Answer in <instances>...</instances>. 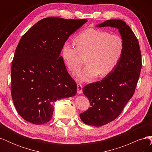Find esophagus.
Here are the masks:
<instances>
[{
  "label": "esophagus",
  "mask_w": 152,
  "mask_h": 152,
  "mask_svg": "<svg viewBox=\"0 0 152 152\" xmlns=\"http://www.w3.org/2000/svg\"><path fill=\"white\" fill-rule=\"evenodd\" d=\"M82 93V86L81 85L77 86V93L81 94Z\"/></svg>",
  "instance_id": "esophagus-1"
}]
</instances>
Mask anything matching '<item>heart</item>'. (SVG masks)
I'll return each mask as SVG.
<instances>
[{
	"instance_id": "heart-1",
	"label": "heart",
	"mask_w": 152,
	"mask_h": 152,
	"mask_svg": "<svg viewBox=\"0 0 152 152\" xmlns=\"http://www.w3.org/2000/svg\"><path fill=\"white\" fill-rule=\"evenodd\" d=\"M77 48L68 42L63 44L61 58L72 73L79 70L86 56L87 65L78 72L80 80L88 81L98 75L104 77L111 73L120 61L124 44L118 35L94 28H88L75 39Z\"/></svg>"
}]
</instances>
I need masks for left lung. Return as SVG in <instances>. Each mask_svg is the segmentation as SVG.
<instances>
[{
    "label": "left lung",
    "instance_id": "1",
    "mask_svg": "<svg viewBox=\"0 0 152 152\" xmlns=\"http://www.w3.org/2000/svg\"><path fill=\"white\" fill-rule=\"evenodd\" d=\"M96 26L118 29L124 44L123 54L115 68L102 80L83 88L91 107L80 114V118L87 125L99 127L114 121L122 112L134 93L142 65L138 40L125 22L110 20Z\"/></svg>",
    "mask_w": 152,
    "mask_h": 152
}]
</instances>
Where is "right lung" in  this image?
I'll return each mask as SVG.
<instances>
[{
  "instance_id": "obj_1",
  "label": "right lung",
  "mask_w": 152,
  "mask_h": 152,
  "mask_svg": "<svg viewBox=\"0 0 152 152\" xmlns=\"http://www.w3.org/2000/svg\"><path fill=\"white\" fill-rule=\"evenodd\" d=\"M87 21L46 18L21 38L12 63L11 91L18 113L26 121L47 123L56 100L75 95L77 84L59 55L70 35Z\"/></svg>"
}]
</instances>
